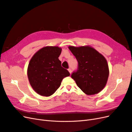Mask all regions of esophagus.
I'll return each instance as SVG.
<instances>
[{"mask_svg": "<svg viewBox=\"0 0 132 132\" xmlns=\"http://www.w3.org/2000/svg\"><path fill=\"white\" fill-rule=\"evenodd\" d=\"M68 70L69 72V73H70V74H71V68H69V69H68Z\"/></svg>", "mask_w": 132, "mask_h": 132, "instance_id": "34e87169", "label": "esophagus"}]
</instances>
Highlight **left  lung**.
<instances>
[{"label":"left lung","instance_id":"8db88e82","mask_svg":"<svg viewBox=\"0 0 132 132\" xmlns=\"http://www.w3.org/2000/svg\"><path fill=\"white\" fill-rule=\"evenodd\" d=\"M68 48L78 62L77 71L71 76L78 86L87 95L101 91L109 76V65L105 57L90 46Z\"/></svg>","mask_w":132,"mask_h":132}]
</instances>
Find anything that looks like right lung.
Here are the masks:
<instances>
[{
  "instance_id": "add662e5",
  "label": "right lung",
  "mask_w": 132,
  "mask_h": 132,
  "mask_svg": "<svg viewBox=\"0 0 132 132\" xmlns=\"http://www.w3.org/2000/svg\"><path fill=\"white\" fill-rule=\"evenodd\" d=\"M62 48L58 46L42 48L31 58L27 68V77L36 93L43 96L53 95L61 86L63 78L70 73L61 66L58 57Z\"/></svg>"
}]
</instances>
